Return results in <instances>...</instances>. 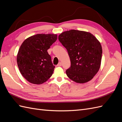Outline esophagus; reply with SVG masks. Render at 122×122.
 <instances>
[{
	"instance_id": "34e87169",
	"label": "esophagus",
	"mask_w": 122,
	"mask_h": 122,
	"mask_svg": "<svg viewBox=\"0 0 122 122\" xmlns=\"http://www.w3.org/2000/svg\"><path fill=\"white\" fill-rule=\"evenodd\" d=\"M57 67H61V62H58V64L57 65Z\"/></svg>"
}]
</instances>
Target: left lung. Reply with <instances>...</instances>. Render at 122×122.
<instances>
[{"label":"left lung","instance_id":"1","mask_svg":"<svg viewBox=\"0 0 122 122\" xmlns=\"http://www.w3.org/2000/svg\"><path fill=\"white\" fill-rule=\"evenodd\" d=\"M58 40L66 49L71 67L66 70L69 78L77 83L93 79L100 67L102 49L100 43L90 32L70 30L62 32Z\"/></svg>","mask_w":122,"mask_h":122}]
</instances>
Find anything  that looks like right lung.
I'll return each instance as SVG.
<instances>
[{
    "label": "right lung",
    "mask_w": 122,
    "mask_h": 122,
    "mask_svg": "<svg viewBox=\"0 0 122 122\" xmlns=\"http://www.w3.org/2000/svg\"><path fill=\"white\" fill-rule=\"evenodd\" d=\"M57 35L37 34L26 39L18 51L17 61L20 73L28 81L40 84L50 78L55 66L47 52Z\"/></svg>",
    "instance_id": "1"
}]
</instances>
